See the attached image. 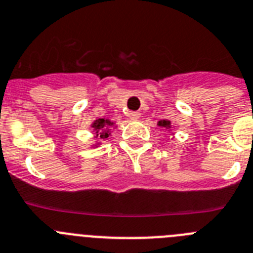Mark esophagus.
<instances>
[{"mask_svg": "<svg viewBox=\"0 0 253 253\" xmlns=\"http://www.w3.org/2000/svg\"><path fill=\"white\" fill-rule=\"evenodd\" d=\"M128 117L131 118V120H133V121H136V120L140 118V112H129Z\"/></svg>", "mask_w": 253, "mask_h": 253, "instance_id": "1", "label": "esophagus"}]
</instances>
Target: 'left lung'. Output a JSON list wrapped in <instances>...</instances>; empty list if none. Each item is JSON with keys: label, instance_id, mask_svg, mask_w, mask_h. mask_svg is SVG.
<instances>
[{"label": "left lung", "instance_id": "left-lung-1", "mask_svg": "<svg viewBox=\"0 0 253 253\" xmlns=\"http://www.w3.org/2000/svg\"><path fill=\"white\" fill-rule=\"evenodd\" d=\"M158 126L170 129V128H171V122L168 121V120H161V121L158 122Z\"/></svg>", "mask_w": 253, "mask_h": 253}]
</instances>
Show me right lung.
<instances>
[{"instance_id": "1", "label": "right lung", "mask_w": 253, "mask_h": 253, "mask_svg": "<svg viewBox=\"0 0 253 253\" xmlns=\"http://www.w3.org/2000/svg\"><path fill=\"white\" fill-rule=\"evenodd\" d=\"M113 125H115V122L110 121V120H107V118H98V120H95V121L93 122L90 127H93V129H94L95 138L106 140V138L111 135L110 127H112ZM95 146H97V145H95Z\"/></svg>"}]
</instances>
